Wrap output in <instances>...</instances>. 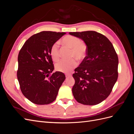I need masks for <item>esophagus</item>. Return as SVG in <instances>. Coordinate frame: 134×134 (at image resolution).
<instances>
[{"mask_svg": "<svg viewBox=\"0 0 134 134\" xmlns=\"http://www.w3.org/2000/svg\"><path fill=\"white\" fill-rule=\"evenodd\" d=\"M66 78H68V75H66Z\"/></svg>", "mask_w": 134, "mask_h": 134, "instance_id": "34e87169", "label": "esophagus"}]
</instances>
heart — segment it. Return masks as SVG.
<instances>
[{"label": "heart", "instance_id": "1", "mask_svg": "<svg viewBox=\"0 0 134 134\" xmlns=\"http://www.w3.org/2000/svg\"><path fill=\"white\" fill-rule=\"evenodd\" d=\"M62 43L70 48H71L70 52L71 57L76 58L79 60H82L86 56L87 52V46L81 40L71 35H67L62 40ZM50 54L52 60L57 61L60 58L59 44L58 42H55L52 44L50 49ZM78 65V62L75 58L70 59H63L60 60L56 64V69L59 71L68 73L70 72Z\"/></svg>", "mask_w": 134, "mask_h": 134}]
</instances>
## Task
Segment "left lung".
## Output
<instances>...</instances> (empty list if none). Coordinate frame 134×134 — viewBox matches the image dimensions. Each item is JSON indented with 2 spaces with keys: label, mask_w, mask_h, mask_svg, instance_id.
I'll list each match as a JSON object with an SVG mask.
<instances>
[{
  "label": "left lung",
  "mask_w": 134,
  "mask_h": 134,
  "mask_svg": "<svg viewBox=\"0 0 134 134\" xmlns=\"http://www.w3.org/2000/svg\"><path fill=\"white\" fill-rule=\"evenodd\" d=\"M83 40L87 56L75 69L72 94L78 102L96 105L106 99L118 78L119 59L113 44L102 34L93 31L70 32Z\"/></svg>",
  "instance_id": "1"
}]
</instances>
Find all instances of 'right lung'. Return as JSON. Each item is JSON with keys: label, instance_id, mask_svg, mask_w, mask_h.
<instances>
[{"label": "right lung", "instance_id": "obj_1", "mask_svg": "<svg viewBox=\"0 0 134 134\" xmlns=\"http://www.w3.org/2000/svg\"><path fill=\"white\" fill-rule=\"evenodd\" d=\"M65 32L42 31L24 43L18 56L17 78L23 94L36 104H48L55 100L65 75L56 71L50 54L52 44Z\"/></svg>", "mask_w": 134, "mask_h": 134}]
</instances>
